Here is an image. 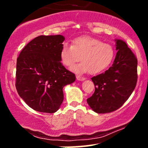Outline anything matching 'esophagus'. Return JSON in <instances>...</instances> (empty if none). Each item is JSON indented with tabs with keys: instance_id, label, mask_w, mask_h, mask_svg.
<instances>
[{
	"instance_id": "34e87169",
	"label": "esophagus",
	"mask_w": 148,
	"mask_h": 148,
	"mask_svg": "<svg viewBox=\"0 0 148 148\" xmlns=\"http://www.w3.org/2000/svg\"><path fill=\"white\" fill-rule=\"evenodd\" d=\"M76 79H77L78 81H84L86 79H85L84 77H81V76H76Z\"/></svg>"
}]
</instances>
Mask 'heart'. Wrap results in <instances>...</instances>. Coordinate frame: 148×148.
<instances>
[{"mask_svg":"<svg viewBox=\"0 0 148 148\" xmlns=\"http://www.w3.org/2000/svg\"><path fill=\"white\" fill-rule=\"evenodd\" d=\"M82 62L72 67L77 74L89 72L97 74L106 69L113 62L115 50L112 45L90 36H82L74 39L72 45L64 43L60 52V60L64 66L72 67L80 60Z\"/></svg>","mask_w":148,"mask_h":148,"instance_id":"obj_1","label":"heart"}]
</instances>
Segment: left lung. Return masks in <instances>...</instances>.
I'll list each match as a JSON object with an SVG mask.
<instances>
[{"mask_svg":"<svg viewBox=\"0 0 148 148\" xmlns=\"http://www.w3.org/2000/svg\"><path fill=\"white\" fill-rule=\"evenodd\" d=\"M116 56L108 70L92 78L95 92L87 99L93 111L111 113L129 99L137 82V58L123 40H115Z\"/></svg>","mask_w":148,"mask_h":148,"instance_id":"1","label":"left lung"}]
</instances>
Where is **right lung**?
<instances>
[{
	"instance_id": "right-lung-1",
	"label": "right lung",
	"mask_w": 148,
	"mask_h": 148,
	"mask_svg": "<svg viewBox=\"0 0 148 148\" xmlns=\"http://www.w3.org/2000/svg\"><path fill=\"white\" fill-rule=\"evenodd\" d=\"M64 37L40 35L22 49L16 60V88L30 108L53 113L63 101L62 88L76 80L75 74L60 62Z\"/></svg>"
}]
</instances>
